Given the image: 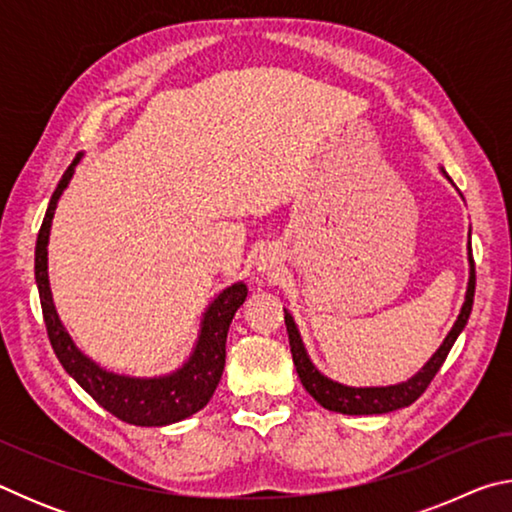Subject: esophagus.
I'll use <instances>...</instances> for the list:
<instances>
[{"label": "esophagus", "mask_w": 512, "mask_h": 512, "mask_svg": "<svg viewBox=\"0 0 512 512\" xmlns=\"http://www.w3.org/2000/svg\"><path fill=\"white\" fill-rule=\"evenodd\" d=\"M271 264H273V259L262 257V266H259V271H268V268H271Z\"/></svg>", "instance_id": "obj_1"}]
</instances>
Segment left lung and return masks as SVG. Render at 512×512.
Segmentation results:
<instances>
[{"label":"left lung","mask_w":512,"mask_h":512,"mask_svg":"<svg viewBox=\"0 0 512 512\" xmlns=\"http://www.w3.org/2000/svg\"><path fill=\"white\" fill-rule=\"evenodd\" d=\"M474 287H476V275H474V259H472V248H470V282H467L463 309L461 314H458L454 327L449 329L443 345H440L436 354L424 363V368L418 372V375H413L411 379H406L402 384H395V386L352 388V386L339 384V381L327 379L325 375H320L314 363H311L307 357V350L305 345H302L296 323H293L289 311L284 309V323H287L293 363H296V372L302 381V386H305V391L314 397L320 406H325L327 411H336L345 415H377V413H391L397 409H404V406H411L424 391H427L431 379L436 377V372L440 370V366H443L449 350H452V345L456 343L458 334H461L463 327L467 325V318L472 314Z\"/></svg>","instance_id":"left-lung-1"}]
</instances>
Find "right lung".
<instances>
[{
	"instance_id": "add662e5",
	"label": "right lung",
	"mask_w": 512,
	"mask_h": 512,
	"mask_svg": "<svg viewBox=\"0 0 512 512\" xmlns=\"http://www.w3.org/2000/svg\"><path fill=\"white\" fill-rule=\"evenodd\" d=\"M79 160L81 155H76L74 162L63 173V178H60L56 192L51 194L45 221L40 225L36 241V282L51 348H54L58 361L63 363L69 375L79 381L81 388H85L115 418L135 424V427H164V424L180 422L201 411L210 402L216 386H219L225 366V339H228V329L232 318H235V311L244 305L248 289L244 282H237L214 298L203 316L201 334H198L192 357L187 359L183 368L171 372V375L151 379L115 375V372L103 370L92 359L85 357L58 320L47 275L51 219H54L58 198L67 187L69 178H72Z\"/></svg>"
}]
</instances>
